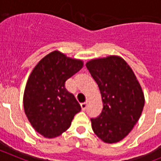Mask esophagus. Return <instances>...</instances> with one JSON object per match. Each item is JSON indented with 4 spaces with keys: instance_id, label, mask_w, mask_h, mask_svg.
Returning a JSON list of instances; mask_svg holds the SVG:
<instances>
[{
    "instance_id": "1",
    "label": "esophagus",
    "mask_w": 161,
    "mask_h": 161,
    "mask_svg": "<svg viewBox=\"0 0 161 161\" xmlns=\"http://www.w3.org/2000/svg\"><path fill=\"white\" fill-rule=\"evenodd\" d=\"M87 104H88V100H86V102H84V103H82V104H81V107H82V109L83 110V111L86 109Z\"/></svg>"
}]
</instances>
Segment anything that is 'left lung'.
<instances>
[{
    "mask_svg": "<svg viewBox=\"0 0 161 161\" xmlns=\"http://www.w3.org/2000/svg\"><path fill=\"white\" fill-rule=\"evenodd\" d=\"M86 66L98 84L104 104L100 115L91 119L92 130L106 143L120 142L142 114L145 99L140 83L119 56L92 59Z\"/></svg>",
    "mask_w": 161,
    "mask_h": 161,
    "instance_id": "left-lung-1",
    "label": "left lung"
}]
</instances>
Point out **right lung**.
Returning a JSON list of instances; mask_svg holds the SVG:
<instances>
[{
    "instance_id": "add662e5",
    "label": "right lung",
    "mask_w": 161,
    "mask_h": 161,
    "mask_svg": "<svg viewBox=\"0 0 161 161\" xmlns=\"http://www.w3.org/2000/svg\"><path fill=\"white\" fill-rule=\"evenodd\" d=\"M83 61L60 51L43 57L31 73L23 94L26 117L36 131L47 139L59 136L81 110L65 81L80 70Z\"/></svg>"
}]
</instances>
